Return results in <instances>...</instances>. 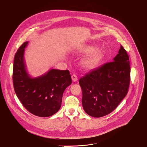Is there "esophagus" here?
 I'll return each mask as SVG.
<instances>
[{
	"instance_id": "34e87169",
	"label": "esophagus",
	"mask_w": 147,
	"mask_h": 147,
	"mask_svg": "<svg viewBox=\"0 0 147 147\" xmlns=\"http://www.w3.org/2000/svg\"><path fill=\"white\" fill-rule=\"evenodd\" d=\"M71 79H72V80L73 82H76V81L78 80V77H77V76L76 75L73 74V75L71 76Z\"/></svg>"
}]
</instances>
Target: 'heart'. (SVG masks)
<instances>
[{
  "label": "heart",
  "instance_id": "obj_1",
  "mask_svg": "<svg viewBox=\"0 0 147 147\" xmlns=\"http://www.w3.org/2000/svg\"><path fill=\"white\" fill-rule=\"evenodd\" d=\"M95 49L93 46H87L82 50V52L86 54L92 53L85 57L81 61V65L86 70H90L95 68L100 63L102 57L101 51L99 49Z\"/></svg>",
  "mask_w": 147,
  "mask_h": 147
}]
</instances>
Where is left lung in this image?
I'll return each mask as SVG.
<instances>
[{
  "label": "left lung",
  "instance_id": "obj_1",
  "mask_svg": "<svg viewBox=\"0 0 147 147\" xmlns=\"http://www.w3.org/2000/svg\"><path fill=\"white\" fill-rule=\"evenodd\" d=\"M130 80L129 56L121 45L113 61L91 70L79 79L84 111L94 117L113 112L127 93Z\"/></svg>",
  "mask_w": 147,
  "mask_h": 147
}]
</instances>
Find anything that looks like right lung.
I'll return each mask as SVG.
<instances>
[{"mask_svg":"<svg viewBox=\"0 0 147 147\" xmlns=\"http://www.w3.org/2000/svg\"><path fill=\"white\" fill-rule=\"evenodd\" d=\"M24 42L15 54L13 82L16 94L23 106L39 117H49L59 110L64 91L71 84L69 71L51 69L44 74L32 78L24 61Z\"/></svg>","mask_w":147,"mask_h":147,"instance_id":"obj_1","label":"right lung"}]
</instances>
